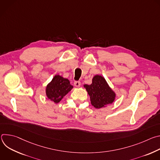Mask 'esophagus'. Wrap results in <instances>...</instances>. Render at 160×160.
I'll return each instance as SVG.
<instances>
[{
    "mask_svg": "<svg viewBox=\"0 0 160 160\" xmlns=\"http://www.w3.org/2000/svg\"><path fill=\"white\" fill-rule=\"evenodd\" d=\"M80 85H81L80 82L77 81V82H74V85H75L76 87H79L80 86Z\"/></svg>",
    "mask_w": 160,
    "mask_h": 160,
    "instance_id": "obj_1",
    "label": "esophagus"
}]
</instances>
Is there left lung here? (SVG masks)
I'll list each match as a JSON object with an SVG mask.
<instances>
[{
    "mask_svg": "<svg viewBox=\"0 0 160 160\" xmlns=\"http://www.w3.org/2000/svg\"><path fill=\"white\" fill-rule=\"evenodd\" d=\"M83 87L90 96V102L94 108L100 109L112 104L116 99L117 94L108 85L104 77L96 75L90 85L85 84Z\"/></svg>",
    "mask_w": 160,
    "mask_h": 160,
    "instance_id": "8db88e82",
    "label": "left lung"
}]
</instances>
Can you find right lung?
<instances>
[{
    "label": "right lung",
    "instance_id": "1",
    "mask_svg": "<svg viewBox=\"0 0 160 160\" xmlns=\"http://www.w3.org/2000/svg\"><path fill=\"white\" fill-rule=\"evenodd\" d=\"M73 87L69 80L59 75H56L52 80L47 85L45 94L51 101L57 104L72 90Z\"/></svg>",
    "mask_w": 160,
    "mask_h": 160
}]
</instances>
